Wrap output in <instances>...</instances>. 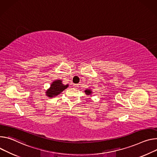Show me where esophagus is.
Masks as SVG:
<instances>
[{
	"mask_svg": "<svg viewBox=\"0 0 157 157\" xmlns=\"http://www.w3.org/2000/svg\"><path fill=\"white\" fill-rule=\"evenodd\" d=\"M73 86L75 88H77V87H78V84H73Z\"/></svg>",
	"mask_w": 157,
	"mask_h": 157,
	"instance_id": "obj_1",
	"label": "esophagus"
}]
</instances>
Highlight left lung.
<instances>
[{"mask_svg": "<svg viewBox=\"0 0 157 157\" xmlns=\"http://www.w3.org/2000/svg\"><path fill=\"white\" fill-rule=\"evenodd\" d=\"M84 93H86V95H90V96H91V94H92V93H93V91H92V90H90V89H87V90H84Z\"/></svg>", "mask_w": 157, "mask_h": 157, "instance_id": "left-lung-1", "label": "left lung"}]
</instances>
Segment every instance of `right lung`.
<instances>
[{"label": "right lung", "instance_id": "add662e5", "mask_svg": "<svg viewBox=\"0 0 157 157\" xmlns=\"http://www.w3.org/2000/svg\"><path fill=\"white\" fill-rule=\"evenodd\" d=\"M69 86V84H63L61 79H56L52 82L49 89L46 91V95L49 98H53L61 94L65 89Z\"/></svg>", "mask_w": 157, "mask_h": 157}]
</instances>
